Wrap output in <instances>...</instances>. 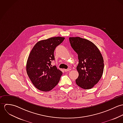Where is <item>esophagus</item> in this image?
<instances>
[{
	"label": "esophagus",
	"mask_w": 123,
	"mask_h": 123,
	"mask_svg": "<svg viewBox=\"0 0 123 123\" xmlns=\"http://www.w3.org/2000/svg\"><path fill=\"white\" fill-rule=\"evenodd\" d=\"M70 69H64V71H65V72H68V71H70Z\"/></svg>",
	"instance_id": "esophagus-1"
}]
</instances>
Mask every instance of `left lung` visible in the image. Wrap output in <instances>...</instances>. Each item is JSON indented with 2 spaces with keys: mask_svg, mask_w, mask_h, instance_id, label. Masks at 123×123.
<instances>
[{
  "mask_svg": "<svg viewBox=\"0 0 123 123\" xmlns=\"http://www.w3.org/2000/svg\"><path fill=\"white\" fill-rule=\"evenodd\" d=\"M73 49L78 54L79 72L76 83L80 88H93L100 80L104 70V60L98 47L90 41L79 37H70Z\"/></svg>",
  "mask_w": 123,
  "mask_h": 123,
  "instance_id": "8db88e82",
  "label": "left lung"
}]
</instances>
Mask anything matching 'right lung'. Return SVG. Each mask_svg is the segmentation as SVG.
Listing matches in <instances>:
<instances>
[{"label": "right lung", "instance_id": "1", "mask_svg": "<svg viewBox=\"0 0 123 123\" xmlns=\"http://www.w3.org/2000/svg\"><path fill=\"white\" fill-rule=\"evenodd\" d=\"M64 39L58 36L39 41L30 53L26 63V72L38 89L49 91L59 82L62 72L56 66L52 67L51 62L54 60L55 48Z\"/></svg>", "mask_w": 123, "mask_h": 123}]
</instances>
